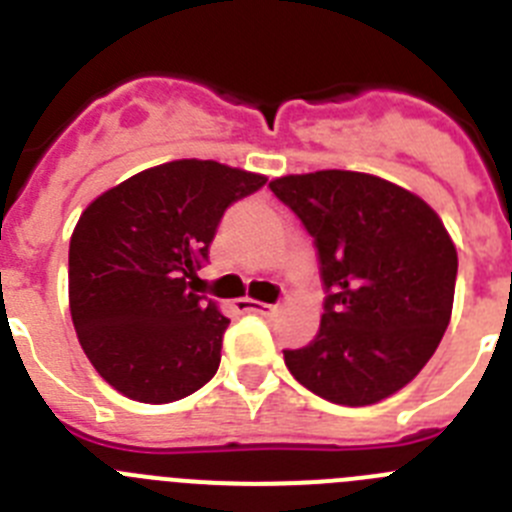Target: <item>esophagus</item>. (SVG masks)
I'll return each mask as SVG.
<instances>
[{
  "instance_id": "esophagus-1",
  "label": "esophagus",
  "mask_w": 512,
  "mask_h": 512,
  "mask_svg": "<svg viewBox=\"0 0 512 512\" xmlns=\"http://www.w3.org/2000/svg\"><path fill=\"white\" fill-rule=\"evenodd\" d=\"M238 307L243 312H256V315H274L277 312V305H266V302L256 300H238Z\"/></svg>"
}]
</instances>
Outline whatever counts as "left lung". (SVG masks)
I'll return each mask as SVG.
<instances>
[{
    "label": "left lung",
    "instance_id": "1",
    "mask_svg": "<svg viewBox=\"0 0 512 512\" xmlns=\"http://www.w3.org/2000/svg\"><path fill=\"white\" fill-rule=\"evenodd\" d=\"M300 217L325 289L320 328L287 348L292 377L336 405H374L428 364L449 328L456 248L408 189L359 171H315L269 184Z\"/></svg>",
    "mask_w": 512,
    "mask_h": 512
}]
</instances>
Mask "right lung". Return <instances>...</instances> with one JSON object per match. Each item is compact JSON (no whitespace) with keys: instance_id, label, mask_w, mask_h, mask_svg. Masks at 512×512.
<instances>
[{"instance_id":"obj_1","label":"right lung","mask_w":512,"mask_h":512,"mask_svg":"<svg viewBox=\"0 0 512 512\" xmlns=\"http://www.w3.org/2000/svg\"><path fill=\"white\" fill-rule=\"evenodd\" d=\"M266 176L217 161L140 171L81 212L69 246V305L84 354L130 400L174 402L215 377L230 320L194 295L225 210Z\"/></svg>"}]
</instances>
